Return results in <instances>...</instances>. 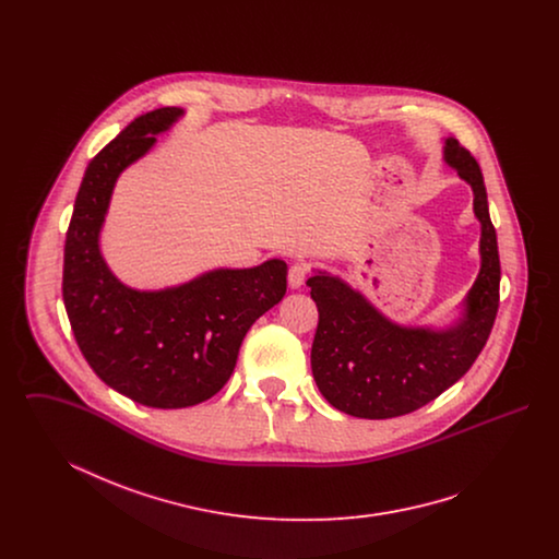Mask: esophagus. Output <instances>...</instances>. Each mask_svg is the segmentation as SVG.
<instances>
[{
  "instance_id": "obj_1",
  "label": "esophagus",
  "mask_w": 559,
  "mask_h": 559,
  "mask_svg": "<svg viewBox=\"0 0 559 559\" xmlns=\"http://www.w3.org/2000/svg\"><path fill=\"white\" fill-rule=\"evenodd\" d=\"M306 278H308V266H304V264H293V266L289 267V287H292V289H301L304 283H306Z\"/></svg>"
}]
</instances>
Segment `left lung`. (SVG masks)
I'll return each mask as SVG.
<instances>
[{"label":"left lung","instance_id":"1","mask_svg":"<svg viewBox=\"0 0 559 559\" xmlns=\"http://www.w3.org/2000/svg\"><path fill=\"white\" fill-rule=\"evenodd\" d=\"M442 159L472 188L479 222L478 276L449 324H402L340 274L314 267L308 278L319 308L312 374L324 400L352 417L392 419L438 399L469 371L495 324L501 264L484 178L454 138H444Z\"/></svg>","mask_w":559,"mask_h":559}]
</instances>
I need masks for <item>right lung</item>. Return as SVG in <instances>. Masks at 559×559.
I'll use <instances>...</instances> for the list:
<instances>
[{"label": "right lung", "instance_id": "obj_1", "mask_svg": "<svg viewBox=\"0 0 559 559\" xmlns=\"http://www.w3.org/2000/svg\"><path fill=\"white\" fill-rule=\"evenodd\" d=\"M182 117L180 107L144 112L90 160L64 242L62 299L83 358L108 388L153 408L215 396L251 324L287 292L278 258L213 267L163 289H133L108 266L100 235L115 185Z\"/></svg>", "mask_w": 559, "mask_h": 559}]
</instances>
